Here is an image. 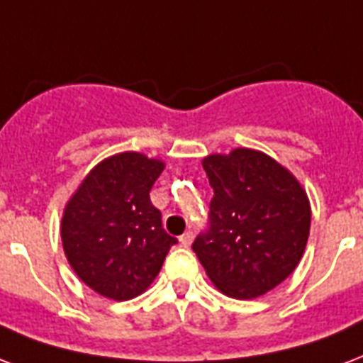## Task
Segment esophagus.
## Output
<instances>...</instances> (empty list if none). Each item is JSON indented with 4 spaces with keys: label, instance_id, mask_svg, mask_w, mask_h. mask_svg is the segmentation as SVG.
<instances>
[{
    "label": "esophagus",
    "instance_id": "1",
    "mask_svg": "<svg viewBox=\"0 0 363 363\" xmlns=\"http://www.w3.org/2000/svg\"><path fill=\"white\" fill-rule=\"evenodd\" d=\"M192 240H194V236H192V232H190V230L184 232V234H182V236L179 238V242H181L182 245H184V247H188V245L192 243Z\"/></svg>",
    "mask_w": 363,
    "mask_h": 363
}]
</instances>
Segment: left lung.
Wrapping results in <instances>:
<instances>
[{"label": "left lung", "mask_w": 363, "mask_h": 363, "mask_svg": "<svg viewBox=\"0 0 363 363\" xmlns=\"http://www.w3.org/2000/svg\"><path fill=\"white\" fill-rule=\"evenodd\" d=\"M213 188L209 230L192 249L218 291L249 301L297 268L311 234V201L291 171L261 150L203 157Z\"/></svg>", "instance_id": "obj_1"}]
</instances>
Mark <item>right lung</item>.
<instances>
[{
	"instance_id": "1",
	"label": "right lung",
	"mask_w": 363,
	"mask_h": 363,
	"mask_svg": "<svg viewBox=\"0 0 363 363\" xmlns=\"http://www.w3.org/2000/svg\"><path fill=\"white\" fill-rule=\"evenodd\" d=\"M163 169L157 157L120 152L96 163L66 201L65 255L77 278L102 297L129 301L145 293L177 243L150 201Z\"/></svg>"
}]
</instances>
